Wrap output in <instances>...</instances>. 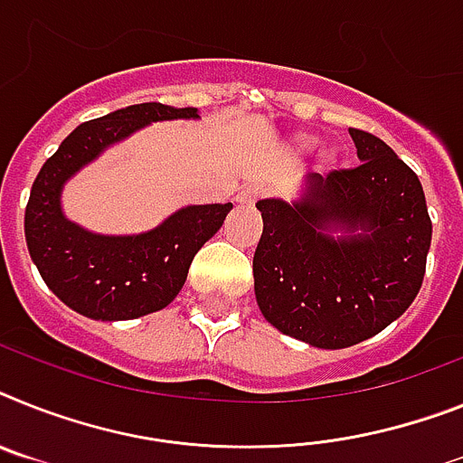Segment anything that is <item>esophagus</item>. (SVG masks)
<instances>
[{
    "label": "esophagus",
    "instance_id": "obj_1",
    "mask_svg": "<svg viewBox=\"0 0 463 463\" xmlns=\"http://www.w3.org/2000/svg\"><path fill=\"white\" fill-rule=\"evenodd\" d=\"M261 195H263V185L251 184V185H247V188L240 190L238 197H235V202H238V204H244V207H250V204H254V202L259 200Z\"/></svg>",
    "mask_w": 463,
    "mask_h": 463
}]
</instances>
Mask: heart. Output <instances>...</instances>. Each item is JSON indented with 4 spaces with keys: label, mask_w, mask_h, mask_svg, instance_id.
<instances>
[{
    "label": "heart",
    "mask_w": 463,
    "mask_h": 463,
    "mask_svg": "<svg viewBox=\"0 0 463 463\" xmlns=\"http://www.w3.org/2000/svg\"><path fill=\"white\" fill-rule=\"evenodd\" d=\"M313 141H316V138H313L310 134H298L297 141H294V146H297L298 150H308V147L313 146ZM334 162H336V153H334V150H322L320 165L329 166V165H334Z\"/></svg>",
    "instance_id": "obj_1"
}]
</instances>
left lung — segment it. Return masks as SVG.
Wrapping results in <instances>:
<instances>
[{
    "mask_svg": "<svg viewBox=\"0 0 463 463\" xmlns=\"http://www.w3.org/2000/svg\"><path fill=\"white\" fill-rule=\"evenodd\" d=\"M348 131L363 165L308 174L291 204L256 202V304L282 334L332 351L370 339L410 308L433 232L417 174L374 134Z\"/></svg>",
    "mask_w": 463,
    "mask_h": 463,
    "instance_id": "8db88e82",
    "label": "left lung"
}]
</instances>
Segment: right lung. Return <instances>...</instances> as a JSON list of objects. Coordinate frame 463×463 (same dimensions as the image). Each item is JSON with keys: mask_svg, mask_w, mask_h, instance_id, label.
<instances>
[{"mask_svg": "<svg viewBox=\"0 0 463 463\" xmlns=\"http://www.w3.org/2000/svg\"><path fill=\"white\" fill-rule=\"evenodd\" d=\"M197 118V108H122L80 124L34 178L25 207L27 251L46 287L80 316L112 322L166 308L185 285L195 254L223 225L232 204H193L147 232L99 235L65 219V181L147 124Z\"/></svg>", "mask_w": 463, "mask_h": 463, "instance_id": "obj_1", "label": "right lung"}]
</instances>
